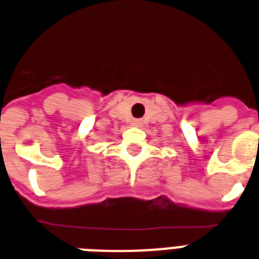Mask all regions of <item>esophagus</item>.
Wrapping results in <instances>:
<instances>
[{
    "instance_id": "34e87169",
    "label": "esophagus",
    "mask_w": 259,
    "mask_h": 259,
    "mask_svg": "<svg viewBox=\"0 0 259 259\" xmlns=\"http://www.w3.org/2000/svg\"><path fill=\"white\" fill-rule=\"evenodd\" d=\"M136 125H138V121H136Z\"/></svg>"
}]
</instances>
